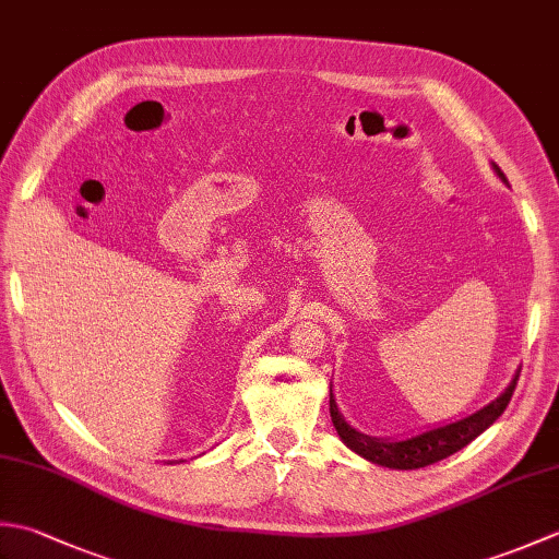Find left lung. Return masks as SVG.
Masks as SVG:
<instances>
[{
	"label": "left lung",
	"mask_w": 559,
	"mask_h": 559,
	"mask_svg": "<svg viewBox=\"0 0 559 559\" xmlns=\"http://www.w3.org/2000/svg\"><path fill=\"white\" fill-rule=\"evenodd\" d=\"M492 168L507 182L504 173L497 168V165H492ZM516 382H519V374L512 379V384L504 389L502 396H497L485 408L468 415V418L435 427V430H427L423 435H415L408 439H396V442L367 437V435H360L358 430H353V427L343 420V415L338 413V406L334 401V394H331V389H329V411H331V420H334L336 432L341 435L343 442H346V447H350L355 451V454H360L362 459L377 463V466L413 471V468H425V466H430V463H437L451 454H456L459 449H463L468 442H473V439H476L480 432L488 430V427L504 413L509 401H512Z\"/></svg>",
	"instance_id": "obj_1"
}]
</instances>
